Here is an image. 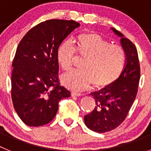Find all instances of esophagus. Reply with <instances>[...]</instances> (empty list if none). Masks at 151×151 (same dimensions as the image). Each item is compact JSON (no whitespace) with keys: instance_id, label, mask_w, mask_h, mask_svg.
<instances>
[{"instance_id":"obj_1","label":"esophagus","mask_w":151,"mask_h":151,"mask_svg":"<svg viewBox=\"0 0 151 151\" xmlns=\"http://www.w3.org/2000/svg\"><path fill=\"white\" fill-rule=\"evenodd\" d=\"M71 95L73 97H80V96H82V94H80V93H77V92H72L71 93Z\"/></svg>"}]
</instances>
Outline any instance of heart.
<instances>
[{"label": "heart", "instance_id": "heart-1", "mask_svg": "<svg viewBox=\"0 0 151 151\" xmlns=\"http://www.w3.org/2000/svg\"><path fill=\"white\" fill-rule=\"evenodd\" d=\"M76 51L85 59L80 71L63 75L61 82L68 88L84 91L94 84L95 88H105L113 85L123 72L126 63L124 49L96 33H83L77 38L76 50L73 42L65 41L57 50V60L65 72L72 69Z\"/></svg>", "mask_w": 151, "mask_h": 151}]
</instances>
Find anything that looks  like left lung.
<instances>
[{
	"label": "left lung",
	"mask_w": 151,
	"mask_h": 151,
	"mask_svg": "<svg viewBox=\"0 0 151 151\" xmlns=\"http://www.w3.org/2000/svg\"><path fill=\"white\" fill-rule=\"evenodd\" d=\"M112 31L119 36L126 56L125 66L120 78L113 85L92 92L95 100L94 110L84 117L91 130L104 133L116 129L127 116L138 93L140 65L138 51L134 44L115 29Z\"/></svg>",
	"instance_id": "obj_1"
}]
</instances>
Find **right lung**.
Returning <instances> with one entry per match:
<instances>
[{"label":"right lung","mask_w":151,"mask_h":151,"mask_svg":"<svg viewBox=\"0 0 151 151\" xmlns=\"http://www.w3.org/2000/svg\"><path fill=\"white\" fill-rule=\"evenodd\" d=\"M79 26L73 20H47L31 29L19 44L12 64L11 97L26 125L49 123L57 114L59 101L70 97V91L60 85L57 50Z\"/></svg>","instance_id":"1"}]
</instances>
